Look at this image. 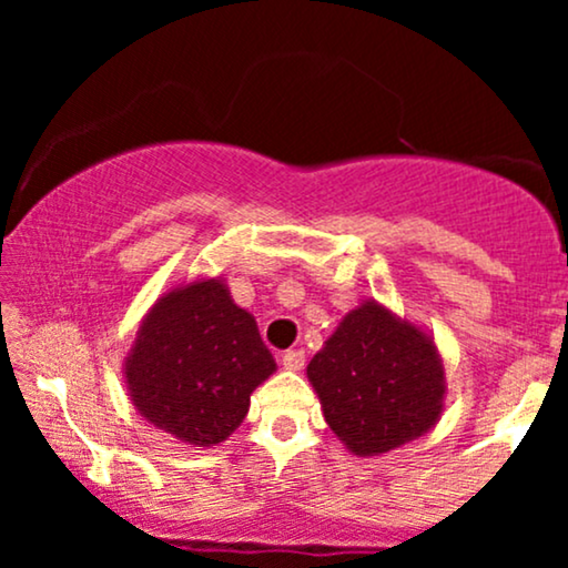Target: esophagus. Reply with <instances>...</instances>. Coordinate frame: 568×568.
<instances>
[{"label": "esophagus", "mask_w": 568, "mask_h": 568, "mask_svg": "<svg viewBox=\"0 0 568 568\" xmlns=\"http://www.w3.org/2000/svg\"><path fill=\"white\" fill-rule=\"evenodd\" d=\"M283 368L285 371H302L304 368V352L302 349H288L283 355Z\"/></svg>", "instance_id": "esophagus-1"}]
</instances>
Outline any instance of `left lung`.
Returning a JSON list of instances; mask_svg holds the SVG:
<instances>
[{"mask_svg":"<svg viewBox=\"0 0 568 568\" xmlns=\"http://www.w3.org/2000/svg\"><path fill=\"white\" fill-rule=\"evenodd\" d=\"M323 416L355 456L422 438L443 414L446 371L433 336L393 310L363 302L306 366Z\"/></svg>","mask_w":568,"mask_h":568,"instance_id":"1","label":"left lung"}]
</instances>
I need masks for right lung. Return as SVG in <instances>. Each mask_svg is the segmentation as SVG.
<instances>
[{"instance_id": "add662e5", "label": "right lung", "mask_w": 568, "mask_h": 568, "mask_svg": "<svg viewBox=\"0 0 568 568\" xmlns=\"http://www.w3.org/2000/svg\"><path fill=\"white\" fill-rule=\"evenodd\" d=\"M253 315L221 277L175 285L141 321L125 357V384L149 425L186 446H219L275 374Z\"/></svg>"}]
</instances>
